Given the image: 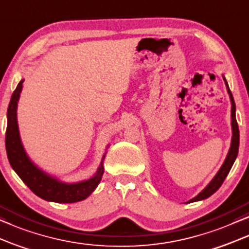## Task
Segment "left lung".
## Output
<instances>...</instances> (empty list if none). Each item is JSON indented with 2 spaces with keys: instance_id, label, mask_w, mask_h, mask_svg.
Returning <instances> with one entry per match:
<instances>
[{
  "instance_id": "8db88e82",
  "label": "left lung",
  "mask_w": 249,
  "mask_h": 249,
  "mask_svg": "<svg viewBox=\"0 0 249 249\" xmlns=\"http://www.w3.org/2000/svg\"><path fill=\"white\" fill-rule=\"evenodd\" d=\"M223 79H224L225 86H227V91L231 101V128H232V138H231L230 149H229L227 157L224 159V163L222 164L221 168L218 170L217 173L215 174V177L212 178L210 183H208L196 197H194L192 199L188 200L187 203H194V201L204 200L206 199V198L211 197L214 192H216L218 190V188H220L222 183H223L225 178L228 177L229 172H230L231 167H232L234 160H236L238 156V149H239V128H238L237 119H236V104H234L232 93H231L230 89H229L228 82L224 76H223Z\"/></svg>"
}]
</instances>
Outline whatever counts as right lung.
Wrapping results in <instances>:
<instances>
[{"label":"right lung","instance_id":"1","mask_svg":"<svg viewBox=\"0 0 249 249\" xmlns=\"http://www.w3.org/2000/svg\"><path fill=\"white\" fill-rule=\"evenodd\" d=\"M24 81L25 79H21L17 85L6 114L8 125H6L5 133V148L10 165L18 174V177L24 181V183L42 199L60 204L77 203L86 199L100 183L105 171L104 160L107 152L102 156L101 163L93 177L74 183L62 182L39 168L26 152L19 133L17 108H18V101L20 98Z\"/></svg>","mask_w":249,"mask_h":249}]
</instances>
